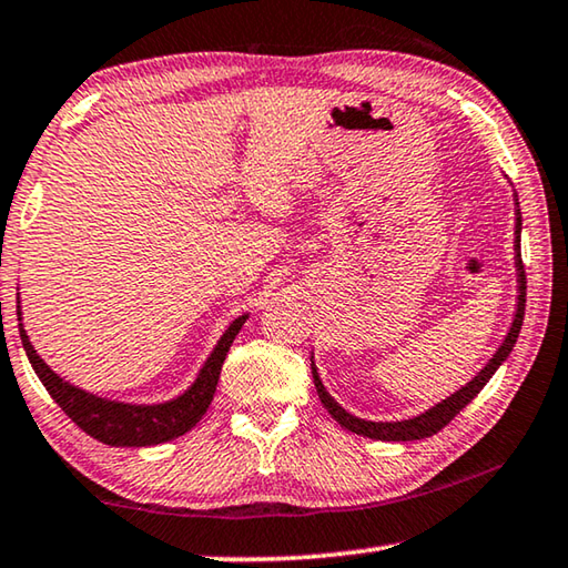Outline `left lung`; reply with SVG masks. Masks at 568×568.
Masks as SVG:
<instances>
[{"label":"left lung","mask_w":568,"mask_h":568,"mask_svg":"<svg viewBox=\"0 0 568 568\" xmlns=\"http://www.w3.org/2000/svg\"><path fill=\"white\" fill-rule=\"evenodd\" d=\"M518 204V200H516ZM516 270H518V308H516V318H513V326L508 331L506 341H503L500 348L495 351L493 358L488 364H485L478 376H475L473 382H467L460 392H455L453 397L443 399L435 407L427 409L425 414H419V417H412V419H404V422H368V419H358L354 414H348L344 407H338L336 402H333L331 394L326 392V386L321 384V376H318V368L316 364L311 362L313 368V384H316L318 389V397L321 404L331 412V417L338 422L341 427H346L348 432H356V435H364V437H372V439H382V443H412V439H425L437 435L439 429L445 425H449L460 409H465L467 404H470L475 397H478L480 389L485 384L490 382V376L498 372V366L506 362L508 354L516 346V338L520 333V326H524V313H526V267H524V260H520V210H516Z\"/></svg>","instance_id":"obj_1"}]
</instances>
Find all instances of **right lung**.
<instances>
[{
	"label": "right lung",
	"mask_w": 568,
	"mask_h": 568,
	"mask_svg": "<svg viewBox=\"0 0 568 568\" xmlns=\"http://www.w3.org/2000/svg\"><path fill=\"white\" fill-rule=\"evenodd\" d=\"M247 316H240L230 323V328L224 331L220 344L206 358L200 376L194 384L182 394V397L164 402V404H123L101 399L95 394H88L78 386L62 382L52 368L42 362L38 351L32 348L30 338H27L24 328H20L22 346L27 351V358L34 368V374L40 376L44 389L50 392V397L58 402V407L68 414L75 425L88 432L90 437H95L98 443L111 445V447H149L169 443L184 432L192 429L196 422L204 417V412L210 409L214 392H217L220 372L224 364V356L232 346V341L245 326Z\"/></svg>",
	"instance_id": "1"
}]
</instances>
